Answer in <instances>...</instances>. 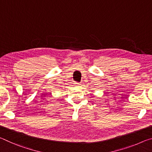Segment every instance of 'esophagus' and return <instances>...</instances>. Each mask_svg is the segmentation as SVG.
I'll return each mask as SVG.
<instances>
[{
  "label": "esophagus",
  "mask_w": 152,
  "mask_h": 152,
  "mask_svg": "<svg viewBox=\"0 0 152 152\" xmlns=\"http://www.w3.org/2000/svg\"><path fill=\"white\" fill-rule=\"evenodd\" d=\"M76 85L77 86H79L80 85V83H78V82H76Z\"/></svg>",
  "instance_id": "esophagus-1"
}]
</instances>
